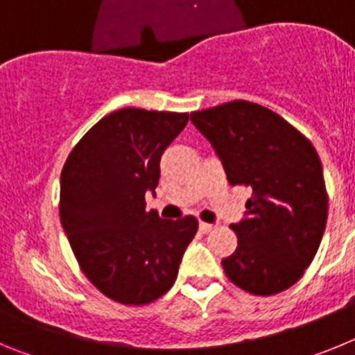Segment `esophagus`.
I'll return each mask as SVG.
<instances>
[{"label": "esophagus", "mask_w": 355, "mask_h": 355, "mask_svg": "<svg viewBox=\"0 0 355 355\" xmlns=\"http://www.w3.org/2000/svg\"><path fill=\"white\" fill-rule=\"evenodd\" d=\"M199 229H200V233H209V231H211L213 229V225L211 224H206V222H200L199 224Z\"/></svg>", "instance_id": "esophagus-1"}]
</instances>
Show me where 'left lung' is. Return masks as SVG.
Instances as JSON below:
<instances>
[{
	"instance_id": "8db88e82",
	"label": "left lung",
	"mask_w": 355,
	"mask_h": 355,
	"mask_svg": "<svg viewBox=\"0 0 355 355\" xmlns=\"http://www.w3.org/2000/svg\"><path fill=\"white\" fill-rule=\"evenodd\" d=\"M211 142L231 184L252 188L245 215L231 225L238 247L222 259L225 275L247 293H281L311 265L327 222L322 162L309 140L272 110L224 103L190 115Z\"/></svg>"
}]
</instances>
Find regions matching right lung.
I'll use <instances>...</instances> for the list:
<instances>
[{"instance_id":"add662e5","label":"right lung","mask_w":355,"mask_h":355,"mask_svg":"<svg viewBox=\"0 0 355 355\" xmlns=\"http://www.w3.org/2000/svg\"><path fill=\"white\" fill-rule=\"evenodd\" d=\"M188 114L122 108L94 124L65 159L60 220L81 272L108 299L144 306L167 293L196 216L163 220L146 209L163 150Z\"/></svg>"}]
</instances>
